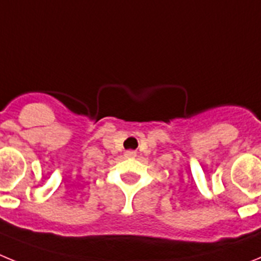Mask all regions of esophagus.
I'll use <instances>...</instances> for the list:
<instances>
[{
	"mask_svg": "<svg viewBox=\"0 0 261 261\" xmlns=\"http://www.w3.org/2000/svg\"><path fill=\"white\" fill-rule=\"evenodd\" d=\"M125 156L126 158H133V156H136V151L135 150H126Z\"/></svg>",
	"mask_w": 261,
	"mask_h": 261,
	"instance_id": "1",
	"label": "esophagus"
}]
</instances>
